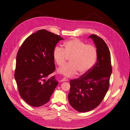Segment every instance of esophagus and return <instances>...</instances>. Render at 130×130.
I'll list each match as a JSON object with an SVG mask.
<instances>
[{
  "mask_svg": "<svg viewBox=\"0 0 130 130\" xmlns=\"http://www.w3.org/2000/svg\"><path fill=\"white\" fill-rule=\"evenodd\" d=\"M68 80V79H67V78H62L61 80V82H64V81H67Z\"/></svg>",
  "mask_w": 130,
  "mask_h": 130,
  "instance_id": "34e87169",
  "label": "esophagus"
}]
</instances>
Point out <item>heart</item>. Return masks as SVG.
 I'll list each match as a JSON object with an SVG mask.
<instances>
[{"instance_id":"b5f03b06","label":"heart","mask_w":130,"mask_h":130,"mask_svg":"<svg viewBox=\"0 0 130 130\" xmlns=\"http://www.w3.org/2000/svg\"><path fill=\"white\" fill-rule=\"evenodd\" d=\"M64 49L56 47L53 51V57L59 66L64 65L68 58L69 63L59 68L58 72L66 77H72L79 72L80 75L88 73L97 61L98 52L96 47L86 44L78 39L66 42Z\"/></svg>"}]
</instances>
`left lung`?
<instances>
[{"mask_svg":"<svg viewBox=\"0 0 130 130\" xmlns=\"http://www.w3.org/2000/svg\"><path fill=\"white\" fill-rule=\"evenodd\" d=\"M89 38L92 39L96 46L97 62L85 75L70 81L69 102L79 112L90 111L100 105L109 89L112 71L110 52L107 45L96 35L92 34Z\"/></svg>","mask_w":130,"mask_h":130,"instance_id":"left-lung-1","label":"left lung"}]
</instances>
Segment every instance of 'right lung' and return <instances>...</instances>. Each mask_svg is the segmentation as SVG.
Wrapping results in <instances>:
<instances>
[{"instance_id":"right-lung-1","label":"right lung","mask_w":130,"mask_h":130,"mask_svg":"<svg viewBox=\"0 0 130 130\" xmlns=\"http://www.w3.org/2000/svg\"><path fill=\"white\" fill-rule=\"evenodd\" d=\"M64 39L46 30L30 35L20 47L16 56L14 77L21 97L29 105L40 107L50 100L58 82L55 76L53 51Z\"/></svg>"}]
</instances>
